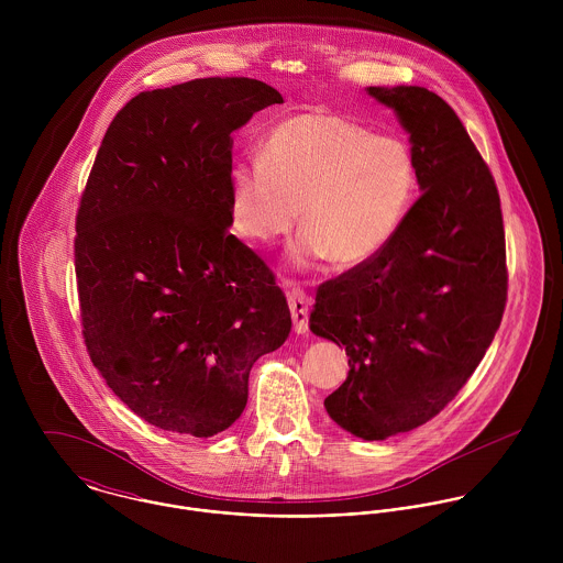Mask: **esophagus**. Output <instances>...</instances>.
Returning <instances> with one entry per match:
<instances>
[{"instance_id":"1","label":"esophagus","mask_w":563,"mask_h":563,"mask_svg":"<svg viewBox=\"0 0 563 563\" xmlns=\"http://www.w3.org/2000/svg\"><path fill=\"white\" fill-rule=\"evenodd\" d=\"M288 306H290V312H292V322H295V331L297 333H306L308 331V312H310V301H308V295L303 288L299 286H292L288 290Z\"/></svg>"}]
</instances>
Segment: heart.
<instances>
[{
    "instance_id": "obj_1",
    "label": "heart",
    "mask_w": 563,
    "mask_h": 563,
    "mask_svg": "<svg viewBox=\"0 0 563 563\" xmlns=\"http://www.w3.org/2000/svg\"><path fill=\"white\" fill-rule=\"evenodd\" d=\"M416 192L418 164L407 141L314 110L277 123L262 156L234 166L230 208L234 228L255 242L288 234L301 217L306 232L292 246L295 262L329 257L353 268L399 234Z\"/></svg>"
}]
</instances>
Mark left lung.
Wrapping results in <instances>:
<instances>
[{
    "label": "left lung",
    "mask_w": 563,
    "mask_h": 563,
    "mask_svg": "<svg viewBox=\"0 0 563 563\" xmlns=\"http://www.w3.org/2000/svg\"><path fill=\"white\" fill-rule=\"evenodd\" d=\"M366 90L409 134L422 195L379 255L319 286L310 329L349 355L331 420L386 440L466 386L503 319L507 266L498 190L455 110L422 86Z\"/></svg>",
    "instance_id": "8db88e82"
}]
</instances>
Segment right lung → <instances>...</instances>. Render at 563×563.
<instances>
[{"instance_id": "add662e5", "label": "right lung", "mask_w": 563, "mask_h": 563, "mask_svg": "<svg viewBox=\"0 0 563 563\" xmlns=\"http://www.w3.org/2000/svg\"><path fill=\"white\" fill-rule=\"evenodd\" d=\"M284 103L268 84L145 90L112 119L76 217L81 333L150 424L210 438L241 418L257 357L290 333L264 260L230 234L232 132Z\"/></svg>"}]
</instances>
